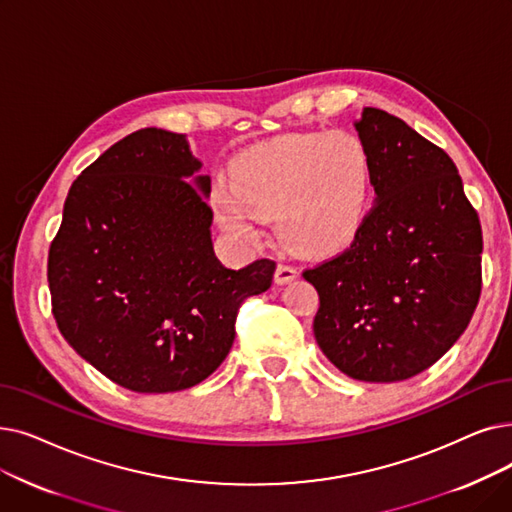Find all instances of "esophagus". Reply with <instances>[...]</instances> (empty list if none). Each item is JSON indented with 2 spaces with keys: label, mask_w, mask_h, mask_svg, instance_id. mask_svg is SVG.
Wrapping results in <instances>:
<instances>
[{
  "label": "esophagus",
  "mask_w": 512,
  "mask_h": 512,
  "mask_svg": "<svg viewBox=\"0 0 512 512\" xmlns=\"http://www.w3.org/2000/svg\"><path fill=\"white\" fill-rule=\"evenodd\" d=\"M297 276H299V272L293 268V265H284V263H280L278 268H276V274H274V282L282 286V284L293 282Z\"/></svg>",
  "instance_id": "esophagus-1"
}]
</instances>
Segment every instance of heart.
Listing matches in <instances>:
<instances>
[{
    "label": "heart",
    "instance_id": "1",
    "mask_svg": "<svg viewBox=\"0 0 512 512\" xmlns=\"http://www.w3.org/2000/svg\"><path fill=\"white\" fill-rule=\"evenodd\" d=\"M372 194V159L349 131H303L257 144L234 159L230 184L211 188L219 224L251 238L253 219H276L288 249L335 251L364 224Z\"/></svg>",
    "mask_w": 512,
    "mask_h": 512
}]
</instances>
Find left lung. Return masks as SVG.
Wrapping results in <instances>:
<instances>
[{
    "label": "left lung",
    "mask_w": 512,
    "mask_h": 512,
    "mask_svg": "<svg viewBox=\"0 0 512 512\" xmlns=\"http://www.w3.org/2000/svg\"><path fill=\"white\" fill-rule=\"evenodd\" d=\"M353 127L370 152L376 198L351 247L303 272L320 295L314 337L355 381H406L473 318L481 226L441 148L379 108H364Z\"/></svg>",
    "instance_id": "left-lung-1"
}]
</instances>
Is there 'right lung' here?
<instances>
[{"mask_svg":"<svg viewBox=\"0 0 512 512\" xmlns=\"http://www.w3.org/2000/svg\"><path fill=\"white\" fill-rule=\"evenodd\" d=\"M184 133L133 131L73 182L50 247L56 324L85 362L138 393L194 387L232 349L242 299L276 263L213 253L211 177Z\"/></svg>","mask_w":512,"mask_h":512,"instance_id":"right-lung-1","label":"right lung"}]
</instances>
